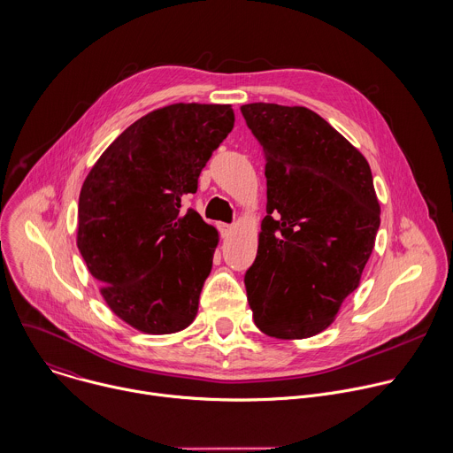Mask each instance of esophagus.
<instances>
[{
    "mask_svg": "<svg viewBox=\"0 0 453 453\" xmlns=\"http://www.w3.org/2000/svg\"><path fill=\"white\" fill-rule=\"evenodd\" d=\"M217 227H219V231H220L222 236H227V234L233 231V226H231V224H224V222H220Z\"/></svg>",
    "mask_w": 453,
    "mask_h": 453,
    "instance_id": "1",
    "label": "esophagus"
}]
</instances>
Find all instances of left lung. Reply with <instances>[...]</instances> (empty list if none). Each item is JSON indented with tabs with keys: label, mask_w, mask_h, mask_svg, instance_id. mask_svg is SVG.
<instances>
[{
	"label": "left lung",
	"mask_w": 453,
	"mask_h": 453,
	"mask_svg": "<svg viewBox=\"0 0 453 453\" xmlns=\"http://www.w3.org/2000/svg\"><path fill=\"white\" fill-rule=\"evenodd\" d=\"M266 158V217L245 273L261 333L303 340L326 331L359 286L380 226L366 158L304 106L243 104Z\"/></svg>",
	"instance_id": "left-lung-1"
}]
</instances>
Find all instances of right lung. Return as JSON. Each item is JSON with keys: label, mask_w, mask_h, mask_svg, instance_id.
I'll use <instances>...</instances> for the list:
<instances>
[{"label": "right lung", "mask_w": 453, "mask_h": 453, "mask_svg": "<svg viewBox=\"0 0 453 453\" xmlns=\"http://www.w3.org/2000/svg\"><path fill=\"white\" fill-rule=\"evenodd\" d=\"M233 126L231 104L158 108L126 127L83 181L78 249L108 308L140 333L196 320L219 233L181 201Z\"/></svg>", "instance_id": "add662e5"}]
</instances>
